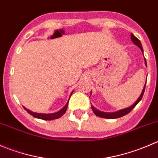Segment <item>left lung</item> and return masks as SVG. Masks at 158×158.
Instances as JSON below:
<instances>
[{"label": "left lung", "instance_id": "1", "mask_svg": "<svg viewBox=\"0 0 158 158\" xmlns=\"http://www.w3.org/2000/svg\"><path fill=\"white\" fill-rule=\"evenodd\" d=\"M131 40L133 41V42H134L135 45H137V46H138L139 48L141 49L142 52H143V48H142L140 40H139L138 38H136V37L134 36L133 34H131ZM145 62H146V60H145ZM146 65H147V63H146ZM145 86H146V84L144 85V87H143V91H142L141 94H140V97L137 99V100L136 101V102H134L132 106H131L128 107V108L123 109V110H119V111L114 112V113H104V112H101V111H99V110H97L96 109H95L93 106H91L92 110H93V111L94 112V113L96 115V116H99V117L106 118V119H116V118H120V117H121V116H125V115H127V113H129L130 112H131V110H132L133 109H134V107L137 106V104L140 102V99H142V97H143V93H144Z\"/></svg>", "mask_w": 158, "mask_h": 158}]
</instances>
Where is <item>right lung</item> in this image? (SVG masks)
I'll use <instances>...</instances> for the list:
<instances>
[{"mask_svg": "<svg viewBox=\"0 0 158 158\" xmlns=\"http://www.w3.org/2000/svg\"><path fill=\"white\" fill-rule=\"evenodd\" d=\"M72 95V93H71ZM70 99V98H69ZM69 101L68 102L66 103V105L65 106L63 107V108L61 110H59V112H57V113H49V114H44V113H33V112L30 111V110H27L26 108L25 110L27 112V113H29V114H31V116H33L35 118H38V119H41V120H56V119H58V118H60L61 116H62V115L64 114V113H65V111H66L67 110V106H68V103H69Z\"/></svg>", "mask_w": 158, "mask_h": 158, "instance_id": "add662e5", "label": "right lung"}]
</instances>
